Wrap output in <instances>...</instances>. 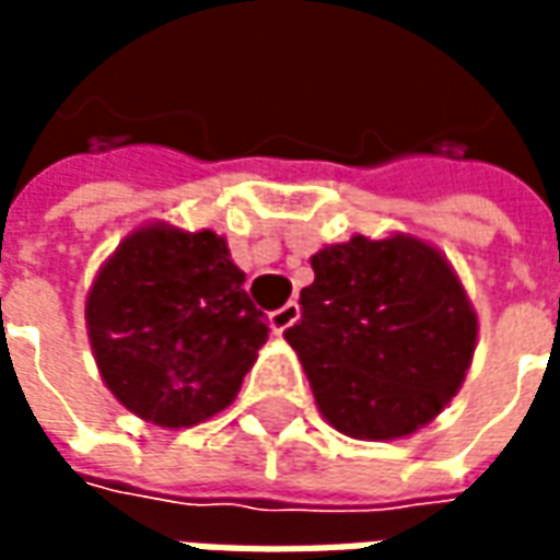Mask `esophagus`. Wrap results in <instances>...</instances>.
I'll use <instances>...</instances> for the list:
<instances>
[{
  "label": "esophagus",
  "instance_id": "34e87169",
  "mask_svg": "<svg viewBox=\"0 0 560 560\" xmlns=\"http://www.w3.org/2000/svg\"><path fill=\"white\" fill-rule=\"evenodd\" d=\"M300 317V305L296 303H284L281 308H276V312H269V329L276 332V336H281L284 329L293 327V320Z\"/></svg>",
  "mask_w": 560,
  "mask_h": 560
}]
</instances>
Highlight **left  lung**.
I'll return each mask as SVG.
<instances>
[{"instance_id": "left-lung-1", "label": "left lung", "mask_w": 560, "mask_h": 560, "mask_svg": "<svg viewBox=\"0 0 560 560\" xmlns=\"http://www.w3.org/2000/svg\"><path fill=\"white\" fill-rule=\"evenodd\" d=\"M303 317L284 339L324 420L357 441L420 432L456 396L477 351V308L446 255L413 233L312 255Z\"/></svg>"}]
</instances>
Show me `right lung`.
I'll return each instance as SVG.
<instances>
[{
  "instance_id": "obj_1",
  "label": "right lung",
  "mask_w": 560,
  "mask_h": 560,
  "mask_svg": "<svg viewBox=\"0 0 560 560\" xmlns=\"http://www.w3.org/2000/svg\"><path fill=\"white\" fill-rule=\"evenodd\" d=\"M245 272L215 231L147 221L107 257L86 293V332L104 387L161 429L221 413L269 339Z\"/></svg>"
}]
</instances>
